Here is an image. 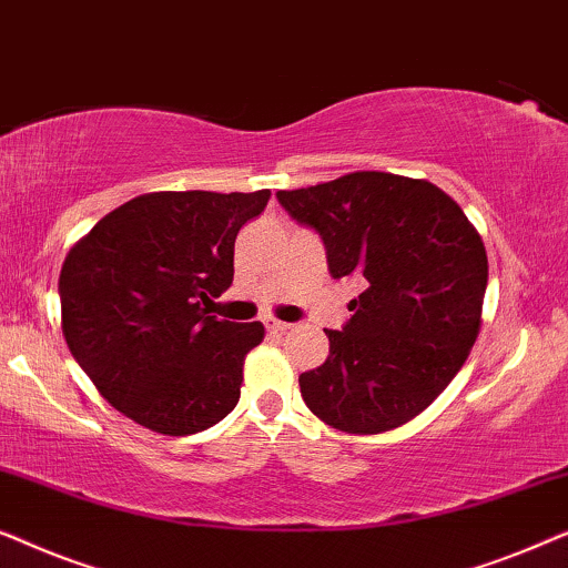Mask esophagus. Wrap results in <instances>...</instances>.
<instances>
[{"label": "esophagus", "mask_w": 568, "mask_h": 568, "mask_svg": "<svg viewBox=\"0 0 568 568\" xmlns=\"http://www.w3.org/2000/svg\"><path fill=\"white\" fill-rule=\"evenodd\" d=\"M266 328L271 333H286L292 328V323H284V321H276V317H271V321H266Z\"/></svg>", "instance_id": "esophagus-1"}]
</instances>
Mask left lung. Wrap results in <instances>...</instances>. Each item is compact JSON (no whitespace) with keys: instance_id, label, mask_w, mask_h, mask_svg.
<instances>
[{"instance_id":"8db88e82","label":"left lung","mask_w":568,"mask_h":568,"mask_svg":"<svg viewBox=\"0 0 568 568\" xmlns=\"http://www.w3.org/2000/svg\"><path fill=\"white\" fill-rule=\"evenodd\" d=\"M313 227L333 278H362L331 354L302 372L307 408L333 429L379 434L410 422L453 383L480 331L484 240L445 191L377 170L278 191Z\"/></svg>"}]
</instances>
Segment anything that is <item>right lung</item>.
<instances>
[{
	"label": "right lung",
	"instance_id": "add662e5",
	"mask_svg": "<svg viewBox=\"0 0 568 568\" xmlns=\"http://www.w3.org/2000/svg\"><path fill=\"white\" fill-rule=\"evenodd\" d=\"M268 199V189L144 193L69 251L59 276L67 346L131 422L185 437L237 406L263 325L216 321L209 305L235 276L240 227Z\"/></svg>",
	"mask_w": 568,
	"mask_h": 568
}]
</instances>
